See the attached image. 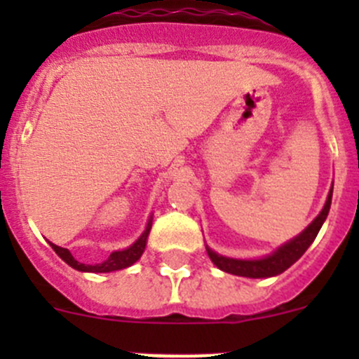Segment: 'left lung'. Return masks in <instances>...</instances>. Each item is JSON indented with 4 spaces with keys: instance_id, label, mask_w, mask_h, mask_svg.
Listing matches in <instances>:
<instances>
[{
    "instance_id": "obj_1",
    "label": "left lung",
    "mask_w": 359,
    "mask_h": 359,
    "mask_svg": "<svg viewBox=\"0 0 359 359\" xmlns=\"http://www.w3.org/2000/svg\"><path fill=\"white\" fill-rule=\"evenodd\" d=\"M332 193H334V187L328 193L327 201H325L323 210L320 212V215L306 227L300 234H297L295 238H292L290 241H287L285 245L278 247L273 253L266 257H260V259H233V257L219 255L217 252H213L212 248L206 245V253H208L210 260L219 267L224 273L234 274V276H243V278H271L278 276L283 271H287L288 267L293 266L300 257L304 255L307 248L311 247L314 240H316L318 233H320L321 226L327 220L328 212H330L332 205Z\"/></svg>"
}]
</instances>
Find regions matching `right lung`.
<instances>
[{
	"instance_id": "right-lung-1",
	"label": "right lung",
	"mask_w": 359,
	"mask_h": 359,
	"mask_svg": "<svg viewBox=\"0 0 359 359\" xmlns=\"http://www.w3.org/2000/svg\"><path fill=\"white\" fill-rule=\"evenodd\" d=\"M151 226H153V217H149L146 229H144V233L140 234L139 240H137L135 243L130 245V247L125 248V250H118V252H112L106 260H102V262H99V264L78 262V260H76L74 257L71 255V252H69L67 248L57 247V245L50 243V241H48V243H50V247L55 250L57 255H59L60 259L64 260V262L69 264L72 269L81 271V273H112V271H119V269H125V267L133 266V264H135L137 260L140 259V255H142L144 250H146L147 236H149Z\"/></svg>"
}]
</instances>
